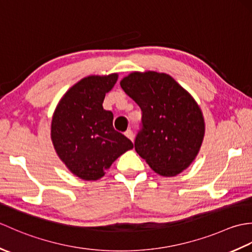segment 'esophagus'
Returning <instances> with one entry per match:
<instances>
[{
	"mask_svg": "<svg viewBox=\"0 0 252 252\" xmlns=\"http://www.w3.org/2000/svg\"><path fill=\"white\" fill-rule=\"evenodd\" d=\"M125 135H126L127 138H130L131 141H133V138H134V134H133V131H132V130H127V131H126Z\"/></svg>",
	"mask_w": 252,
	"mask_h": 252,
	"instance_id": "esophagus-1",
	"label": "esophagus"
}]
</instances>
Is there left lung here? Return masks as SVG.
<instances>
[{
  "label": "left lung",
  "mask_w": 252,
  "mask_h": 252,
  "mask_svg": "<svg viewBox=\"0 0 252 252\" xmlns=\"http://www.w3.org/2000/svg\"><path fill=\"white\" fill-rule=\"evenodd\" d=\"M140 106L141 130L134 147L155 172L174 176L199 152L205 122L195 99L169 74L133 72L120 82Z\"/></svg>",
  "instance_id": "left-lung-1"
}]
</instances>
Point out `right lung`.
<instances>
[{
  "label": "right lung",
  "instance_id": "1",
  "mask_svg": "<svg viewBox=\"0 0 252 252\" xmlns=\"http://www.w3.org/2000/svg\"><path fill=\"white\" fill-rule=\"evenodd\" d=\"M118 74L82 79L63 95L52 119L51 136L58 156L80 179L98 180L133 143L112 126L114 115L103 108Z\"/></svg>",
  "mask_w": 252,
  "mask_h": 252
}]
</instances>
